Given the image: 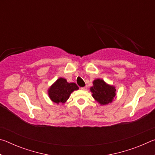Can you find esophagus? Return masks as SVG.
<instances>
[{"label": "esophagus", "mask_w": 155, "mask_h": 155, "mask_svg": "<svg viewBox=\"0 0 155 155\" xmlns=\"http://www.w3.org/2000/svg\"><path fill=\"white\" fill-rule=\"evenodd\" d=\"M87 87H81V90H87Z\"/></svg>", "instance_id": "1"}]
</instances>
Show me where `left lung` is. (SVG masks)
Returning <instances> with one entry per match:
<instances>
[{
    "label": "left lung",
    "instance_id": "obj_1",
    "mask_svg": "<svg viewBox=\"0 0 155 155\" xmlns=\"http://www.w3.org/2000/svg\"><path fill=\"white\" fill-rule=\"evenodd\" d=\"M93 98L101 105H106L111 103L115 98L116 90L114 86L109 85L101 78L93 81V86L90 87Z\"/></svg>",
    "mask_w": 155,
    "mask_h": 155
}]
</instances>
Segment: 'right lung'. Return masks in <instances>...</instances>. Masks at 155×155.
Masks as SVG:
<instances>
[{
	"label": "right lung",
	"instance_id": "1",
	"mask_svg": "<svg viewBox=\"0 0 155 155\" xmlns=\"http://www.w3.org/2000/svg\"><path fill=\"white\" fill-rule=\"evenodd\" d=\"M78 87L74 83H68L64 78L60 77L48 88V94L52 102L59 104H64L69 98L70 94Z\"/></svg>",
	"mask_w": 155,
	"mask_h": 155
}]
</instances>
